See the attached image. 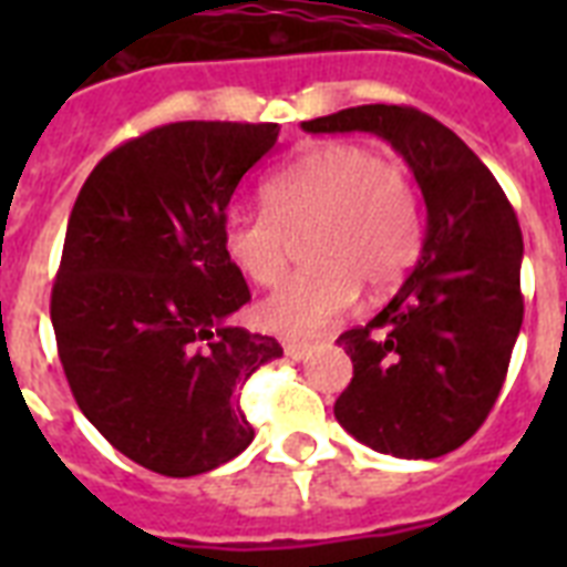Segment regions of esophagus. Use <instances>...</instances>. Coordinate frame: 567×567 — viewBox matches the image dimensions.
I'll return each mask as SVG.
<instances>
[{"mask_svg":"<svg viewBox=\"0 0 567 567\" xmlns=\"http://www.w3.org/2000/svg\"><path fill=\"white\" fill-rule=\"evenodd\" d=\"M311 350V344H306V341H288V344H285V355H288V359H293V362H300L302 355L309 353Z\"/></svg>","mask_w":567,"mask_h":567,"instance_id":"1","label":"esophagus"}]
</instances>
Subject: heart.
I'll list each match as a JSON object with an SVG mask.
<instances>
[{
	"instance_id": "b5f03b06",
	"label": "heart",
	"mask_w": 567,
	"mask_h": 567,
	"mask_svg": "<svg viewBox=\"0 0 567 567\" xmlns=\"http://www.w3.org/2000/svg\"><path fill=\"white\" fill-rule=\"evenodd\" d=\"M265 212L223 217V252L256 285H276L293 258V238L311 261L258 306L267 332L311 338L344 318L359 285L400 282L421 252L417 190L400 162L362 144H327L265 182Z\"/></svg>"
}]
</instances>
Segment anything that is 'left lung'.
Segmentation results:
<instances>
[{
    "label": "left lung",
    "mask_w": 567,
    "mask_h": 567,
    "mask_svg": "<svg viewBox=\"0 0 567 567\" xmlns=\"http://www.w3.org/2000/svg\"><path fill=\"white\" fill-rule=\"evenodd\" d=\"M311 135L371 132L412 167L426 203L421 258L368 327L338 338L353 379L336 417L396 458L462 447L492 412L524 320L518 217L456 132L409 105H359L302 123Z\"/></svg>",
    "instance_id": "left-lung-1"
}]
</instances>
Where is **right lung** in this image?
<instances>
[{
	"instance_id": "1",
	"label": "right lung",
	"mask_w": 567,
	"mask_h": 567,
	"mask_svg": "<svg viewBox=\"0 0 567 567\" xmlns=\"http://www.w3.org/2000/svg\"><path fill=\"white\" fill-rule=\"evenodd\" d=\"M276 137V123L158 126L105 155L70 212L58 355L84 417L155 474L214 471L256 435L240 388L282 347L229 323L249 288L220 226Z\"/></svg>"
}]
</instances>
